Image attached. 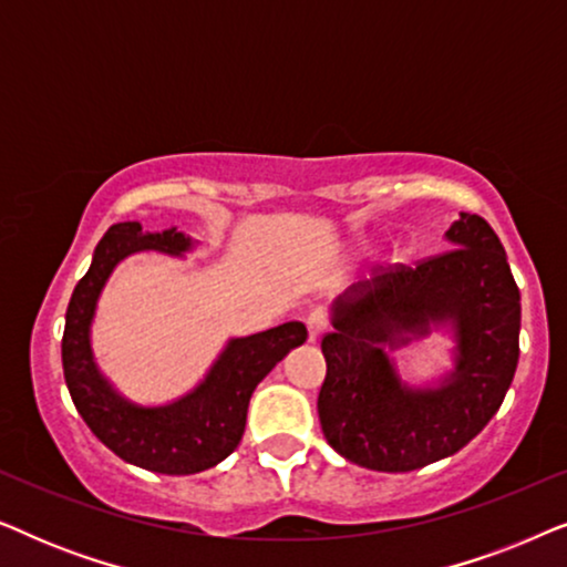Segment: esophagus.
I'll use <instances>...</instances> for the list:
<instances>
[{"label": "esophagus", "instance_id": "1", "mask_svg": "<svg viewBox=\"0 0 567 567\" xmlns=\"http://www.w3.org/2000/svg\"><path fill=\"white\" fill-rule=\"evenodd\" d=\"M328 328H330V315L324 312V309H312V312L307 315L309 340H317Z\"/></svg>", "mask_w": 567, "mask_h": 567}]
</instances>
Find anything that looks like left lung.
<instances>
[{"instance_id":"8db88e82","label":"left lung","mask_w":567,"mask_h":567,"mask_svg":"<svg viewBox=\"0 0 567 567\" xmlns=\"http://www.w3.org/2000/svg\"><path fill=\"white\" fill-rule=\"evenodd\" d=\"M449 250L382 268L332 305L317 413L328 444L377 472H410L467 446L498 413L518 363L522 297L491 224L460 214ZM449 323L455 371L439 388L401 384L385 348Z\"/></svg>"}]
</instances>
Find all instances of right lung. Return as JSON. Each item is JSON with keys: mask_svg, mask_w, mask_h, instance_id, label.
<instances>
[{"mask_svg": "<svg viewBox=\"0 0 567 567\" xmlns=\"http://www.w3.org/2000/svg\"><path fill=\"white\" fill-rule=\"evenodd\" d=\"M190 245V237L177 229L144 235L138 221L113 224L97 243L90 270L74 286L61 338L69 394L90 431L123 462L162 475H196L227 460L245 433L255 386L291 348L307 340L305 324L284 322L258 336L229 340L204 382L169 405L142 408L121 398L97 371L90 348L100 291L128 255L142 250L181 255Z\"/></svg>", "mask_w": 567, "mask_h": 567, "instance_id": "right-lung-1", "label": "right lung"}]
</instances>
